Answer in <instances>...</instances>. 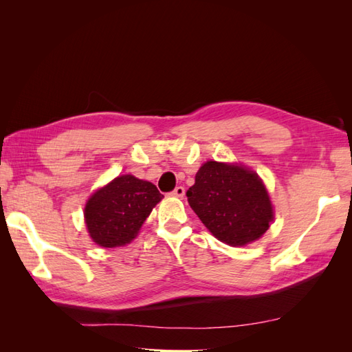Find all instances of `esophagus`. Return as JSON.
Masks as SVG:
<instances>
[{
  "instance_id": "esophagus-1",
  "label": "esophagus",
  "mask_w": 352,
  "mask_h": 352,
  "mask_svg": "<svg viewBox=\"0 0 352 352\" xmlns=\"http://www.w3.org/2000/svg\"><path fill=\"white\" fill-rule=\"evenodd\" d=\"M173 197H177V198H182L185 195V188L184 186H176L175 190L172 192Z\"/></svg>"
}]
</instances>
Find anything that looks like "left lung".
Segmentation results:
<instances>
[{
  "mask_svg": "<svg viewBox=\"0 0 352 352\" xmlns=\"http://www.w3.org/2000/svg\"><path fill=\"white\" fill-rule=\"evenodd\" d=\"M186 197L204 226L230 247L260 239L274 219L263 180L241 164L204 163Z\"/></svg>",
  "mask_w": 352,
  "mask_h": 352,
  "instance_id": "obj_1",
  "label": "left lung"
}]
</instances>
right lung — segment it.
I'll return each mask as SVG.
<instances>
[{"label":"right lung","instance_id":"add662e5","mask_svg":"<svg viewBox=\"0 0 352 352\" xmlns=\"http://www.w3.org/2000/svg\"><path fill=\"white\" fill-rule=\"evenodd\" d=\"M164 198L155 185L122 175L94 192L85 206V223L92 241L104 248L132 242L153 208Z\"/></svg>","mask_w":352,"mask_h":352}]
</instances>
